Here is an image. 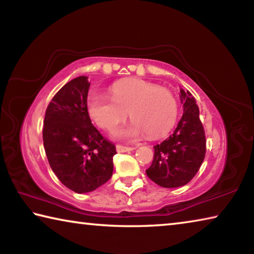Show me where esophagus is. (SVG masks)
I'll return each mask as SVG.
<instances>
[{
    "label": "esophagus",
    "mask_w": 254,
    "mask_h": 254,
    "mask_svg": "<svg viewBox=\"0 0 254 254\" xmlns=\"http://www.w3.org/2000/svg\"><path fill=\"white\" fill-rule=\"evenodd\" d=\"M132 150H134V148L124 147V145H121V144L117 145V151L118 152H127V151H132Z\"/></svg>",
    "instance_id": "1"
}]
</instances>
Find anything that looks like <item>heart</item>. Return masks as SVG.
<instances>
[{"mask_svg":"<svg viewBox=\"0 0 254 254\" xmlns=\"http://www.w3.org/2000/svg\"><path fill=\"white\" fill-rule=\"evenodd\" d=\"M111 93L112 97L92 94L87 109L93 121L107 131L121 123L128 112L133 122L114 132L120 139H135L143 133L149 139H158L177 121L178 105L174 94L157 84L128 79L114 84Z\"/></svg>","mask_w":254,"mask_h":254,"instance_id":"obj_1","label":"heart"}]
</instances>
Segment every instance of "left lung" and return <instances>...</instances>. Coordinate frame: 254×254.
I'll use <instances>...</instances> for the list:
<instances>
[{"mask_svg":"<svg viewBox=\"0 0 254 254\" xmlns=\"http://www.w3.org/2000/svg\"><path fill=\"white\" fill-rule=\"evenodd\" d=\"M184 114L173 134L154 145L153 161L145 170L148 177L165 188L188 184L198 173L206 153V136L195 98L180 89Z\"/></svg>","mask_w":254,"mask_h":254,"instance_id":"obj_1","label":"left lung"}]
</instances>
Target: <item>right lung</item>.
I'll return each mask as SVG.
<instances>
[{
    "instance_id": "right-lung-1",
    "label": "right lung",
    "mask_w": 254,
    "mask_h": 254,
    "mask_svg": "<svg viewBox=\"0 0 254 254\" xmlns=\"http://www.w3.org/2000/svg\"><path fill=\"white\" fill-rule=\"evenodd\" d=\"M91 83L79 76L56 93L46 110L44 147L51 169L72 191L95 190L112 177L114 143L93 126L87 110Z\"/></svg>"
}]
</instances>
